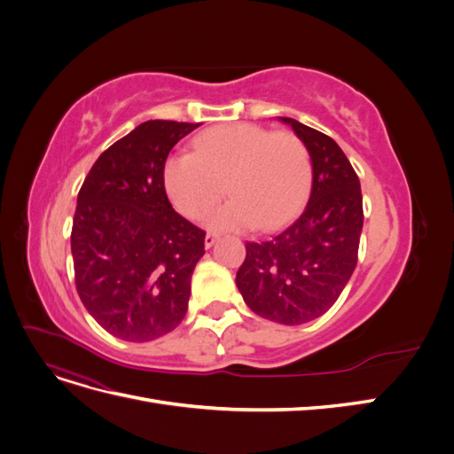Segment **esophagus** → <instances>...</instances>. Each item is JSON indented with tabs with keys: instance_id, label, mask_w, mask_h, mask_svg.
I'll use <instances>...</instances> for the list:
<instances>
[{
	"instance_id": "34e87169",
	"label": "esophagus",
	"mask_w": 454,
	"mask_h": 454,
	"mask_svg": "<svg viewBox=\"0 0 454 454\" xmlns=\"http://www.w3.org/2000/svg\"><path fill=\"white\" fill-rule=\"evenodd\" d=\"M215 240H217V235H215V232H206V237H204V246H206V248H212V246L215 244Z\"/></svg>"
}]
</instances>
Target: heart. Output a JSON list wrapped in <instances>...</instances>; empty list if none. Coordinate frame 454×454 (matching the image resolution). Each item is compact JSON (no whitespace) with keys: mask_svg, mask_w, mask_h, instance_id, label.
<instances>
[{"mask_svg":"<svg viewBox=\"0 0 454 454\" xmlns=\"http://www.w3.org/2000/svg\"><path fill=\"white\" fill-rule=\"evenodd\" d=\"M206 217L212 229L242 231L282 225L310 185V157L292 132H270L252 122L214 127L193 142V153L174 155L164 164V187L184 215Z\"/></svg>","mask_w":454,"mask_h":454,"instance_id":"b5f03b06","label":"heart"}]
</instances>
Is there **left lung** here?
<instances>
[{"label":"left lung","mask_w":454,"mask_h":454,"mask_svg":"<svg viewBox=\"0 0 454 454\" xmlns=\"http://www.w3.org/2000/svg\"><path fill=\"white\" fill-rule=\"evenodd\" d=\"M312 160L310 199L294 222L263 242H246L237 286L261 318L299 325L339 299L358 263L364 204L358 174L329 136L280 117Z\"/></svg>","instance_id":"left-lung-1"}]
</instances>
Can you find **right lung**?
Wrapping results in <instances>:
<instances>
[{
    "label": "right lung",
    "instance_id": "obj_1",
    "mask_svg": "<svg viewBox=\"0 0 454 454\" xmlns=\"http://www.w3.org/2000/svg\"><path fill=\"white\" fill-rule=\"evenodd\" d=\"M200 122L145 121L109 145L77 195L72 227L75 287L107 333L130 342L182 324L206 232L164 191L170 149Z\"/></svg>",
    "mask_w": 454,
    "mask_h": 454
}]
</instances>
